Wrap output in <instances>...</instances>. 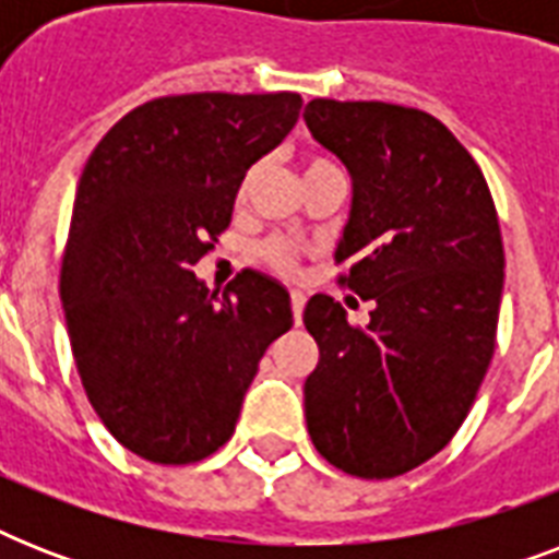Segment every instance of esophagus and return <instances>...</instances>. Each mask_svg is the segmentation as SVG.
<instances>
[{"mask_svg":"<svg viewBox=\"0 0 559 559\" xmlns=\"http://www.w3.org/2000/svg\"><path fill=\"white\" fill-rule=\"evenodd\" d=\"M305 293H293L289 296V307H293V319H296V324H301V313H305Z\"/></svg>","mask_w":559,"mask_h":559,"instance_id":"34e87169","label":"esophagus"}]
</instances>
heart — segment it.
I'll use <instances>...</instances> for the list:
<instances>
[{
  "label": "heart",
  "mask_w": 559,
  "mask_h": 559,
  "mask_svg": "<svg viewBox=\"0 0 559 559\" xmlns=\"http://www.w3.org/2000/svg\"><path fill=\"white\" fill-rule=\"evenodd\" d=\"M331 162L328 159H310L307 162L305 170H316V168H328ZM261 261L266 266L278 272V275H296L298 272V246L284 240V237H270L266 243H261Z\"/></svg>",
  "instance_id": "heart-1"
}]
</instances>
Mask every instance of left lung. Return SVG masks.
<instances>
[{"instance_id":"obj_1","label":"left lung","mask_w":559,"mask_h":559,"mask_svg":"<svg viewBox=\"0 0 559 559\" xmlns=\"http://www.w3.org/2000/svg\"><path fill=\"white\" fill-rule=\"evenodd\" d=\"M307 130L350 174L336 261L366 328L331 296L305 324L319 366L305 380L316 450L359 478H394L441 452L493 359L504 249L476 159L429 112L382 100L316 98Z\"/></svg>"}]
</instances>
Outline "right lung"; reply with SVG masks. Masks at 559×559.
<instances>
[{
    "label": "right lung",
    "instance_id": "obj_1",
    "mask_svg": "<svg viewBox=\"0 0 559 559\" xmlns=\"http://www.w3.org/2000/svg\"><path fill=\"white\" fill-rule=\"evenodd\" d=\"M296 92L147 100L92 151L60 301L74 366L112 438L153 464L209 459L258 362L293 328L289 293L246 270L217 296L193 263L231 223L246 170L296 127Z\"/></svg>",
    "mask_w": 559,
    "mask_h": 559
}]
</instances>
